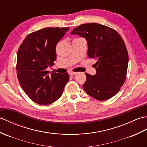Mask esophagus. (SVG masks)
<instances>
[{"mask_svg":"<svg viewBox=\"0 0 147 147\" xmlns=\"http://www.w3.org/2000/svg\"><path fill=\"white\" fill-rule=\"evenodd\" d=\"M76 74H77L76 72H73V71H71V72L69 73L70 76H75V75H76Z\"/></svg>","mask_w":147,"mask_h":147,"instance_id":"1","label":"esophagus"}]
</instances>
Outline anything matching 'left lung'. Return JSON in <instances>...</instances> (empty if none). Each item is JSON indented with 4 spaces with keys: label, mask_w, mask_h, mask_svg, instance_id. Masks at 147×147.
<instances>
[{
    "label": "left lung",
    "mask_w": 147,
    "mask_h": 147,
    "mask_svg": "<svg viewBox=\"0 0 147 147\" xmlns=\"http://www.w3.org/2000/svg\"><path fill=\"white\" fill-rule=\"evenodd\" d=\"M70 34L86 38L88 57L97 60L96 75L85 73L84 90L97 100L111 98L123 86L128 69V51L121 36L115 29L97 23L81 24Z\"/></svg>",
    "instance_id": "left-lung-1"
}]
</instances>
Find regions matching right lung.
Returning a JSON list of instances; mask_svg holds the SVG:
<instances>
[{
  "instance_id": "right-lung-1",
  "label": "right lung",
  "mask_w": 147,
  "mask_h": 147,
  "mask_svg": "<svg viewBox=\"0 0 147 147\" xmlns=\"http://www.w3.org/2000/svg\"><path fill=\"white\" fill-rule=\"evenodd\" d=\"M69 28H46L31 32L19 47L17 55L18 79L32 101L41 105L54 102L61 96L69 80L68 73L51 72L48 67L57 58L56 46Z\"/></svg>"
}]
</instances>
